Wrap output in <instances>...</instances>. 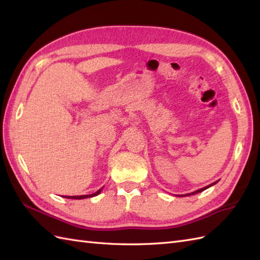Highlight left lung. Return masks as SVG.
I'll return each mask as SVG.
<instances>
[{"label":"left lung","mask_w":260,"mask_h":260,"mask_svg":"<svg viewBox=\"0 0 260 260\" xmlns=\"http://www.w3.org/2000/svg\"><path fill=\"white\" fill-rule=\"evenodd\" d=\"M218 182V181H217ZM217 182H214V183H212V184H210V185H208V186H204V187H202V189H200V190H197V191H194V192H192V193H187V194H184V196H181V197H189V196H191V194H197V193H199V192H202V191H204L206 189H208V187H210V186H212V185H214L215 183H217Z\"/></svg>","instance_id":"1"}]
</instances>
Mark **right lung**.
Wrapping results in <instances>:
<instances>
[{"mask_svg": "<svg viewBox=\"0 0 260 260\" xmlns=\"http://www.w3.org/2000/svg\"><path fill=\"white\" fill-rule=\"evenodd\" d=\"M102 189H103V187H102ZM102 189H99L97 192L92 193V194H86V196H73V197H67V196H64V198H67V199H78V200H80V199H86V198L96 197V196H98V194H99V193H101Z\"/></svg>", "mask_w": 260, "mask_h": 260, "instance_id": "add662e5", "label": "right lung"}]
</instances>
